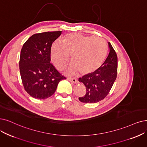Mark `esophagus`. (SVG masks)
I'll return each instance as SVG.
<instances>
[{
	"instance_id": "1",
	"label": "esophagus",
	"mask_w": 147,
	"mask_h": 147,
	"mask_svg": "<svg viewBox=\"0 0 147 147\" xmlns=\"http://www.w3.org/2000/svg\"><path fill=\"white\" fill-rule=\"evenodd\" d=\"M69 81H70V82H72V83H77V79L76 78H71V77H67V78Z\"/></svg>"
}]
</instances>
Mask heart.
I'll return each mask as SVG.
<instances>
[{
	"mask_svg": "<svg viewBox=\"0 0 147 147\" xmlns=\"http://www.w3.org/2000/svg\"><path fill=\"white\" fill-rule=\"evenodd\" d=\"M107 44L101 38L69 34L63 39L62 44L55 42L52 45L51 58L58 69H63L71 55L73 63L67 68V72L80 71L87 75L95 72L104 62L107 54Z\"/></svg>",
	"mask_w": 147,
	"mask_h": 147,
	"instance_id": "1",
	"label": "heart"
}]
</instances>
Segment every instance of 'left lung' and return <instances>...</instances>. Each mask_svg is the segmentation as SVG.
<instances>
[{"instance_id": "left-lung-1", "label": "left lung", "mask_w": 147, "mask_h": 147, "mask_svg": "<svg viewBox=\"0 0 147 147\" xmlns=\"http://www.w3.org/2000/svg\"><path fill=\"white\" fill-rule=\"evenodd\" d=\"M109 54L102 65L95 72L79 78L86 88L85 95L79 100L84 103H95L104 99L109 94L117 77L118 57L109 42Z\"/></svg>"}]
</instances>
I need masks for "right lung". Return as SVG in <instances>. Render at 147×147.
Returning <instances> with one entry per match:
<instances>
[{"label": "right lung", "instance_id": "add662e5", "mask_svg": "<svg viewBox=\"0 0 147 147\" xmlns=\"http://www.w3.org/2000/svg\"><path fill=\"white\" fill-rule=\"evenodd\" d=\"M61 31L35 34L23 45L19 69L25 90L32 97L44 99L55 93L59 82L66 78L51 63L52 43Z\"/></svg>", "mask_w": 147, "mask_h": 147}]
</instances>
